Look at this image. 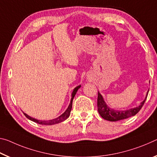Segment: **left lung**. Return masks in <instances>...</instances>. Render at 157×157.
<instances>
[{
    "label": "left lung",
    "mask_w": 157,
    "mask_h": 157,
    "mask_svg": "<svg viewBox=\"0 0 157 157\" xmlns=\"http://www.w3.org/2000/svg\"><path fill=\"white\" fill-rule=\"evenodd\" d=\"M148 92L146 94L145 99L144 101L140 103V106L138 107L133 108L127 110H115L112 109L107 106L105 103L104 99L101 96V94L98 92V97H97V109H98V112L100 115L104 118V120H109V121L115 122L118 120H121L124 119H127L128 117L133 116L136 114H137L139 110L143 107L144 103H145L146 99H147Z\"/></svg>",
    "instance_id": "1"
}]
</instances>
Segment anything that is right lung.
I'll return each instance as SVG.
<instances>
[{
    "mask_svg": "<svg viewBox=\"0 0 157 157\" xmlns=\"http://www.w3.org/2000/svg\"><path fill=\"white\" fill-rule=\"evenodd\" d=\"M80 88H81V86H77L76 88L74 89V90L72 92V94H71V99L70 104H69L67 109L63 114L60 115L59 117H58L57 118H55V119H53V120H38L37 119H35V118H33L31 117H30L29 115H28L27 114L24 113V114L25 115V116L28 118V119H29V120H31V121H33V122H35L36 123H38V124H40L52 125V124H58V123H60L61 122H63L64 120L67 119V118L69 116V115H70L71 108H72V101H73L74 97V96L76 95V92L78 91V90Z\"/></svg>",
    "mask_w": 157,
    "mask_h": 157,
    "instance_id": "right-lung-1",
    "label": "right lung"
}]
</instances>
